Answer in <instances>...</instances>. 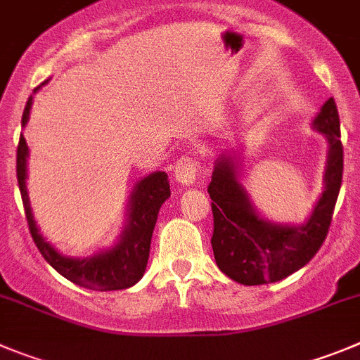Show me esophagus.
Listing matches in <instances>:
<instances>
[{"mask_svg": "<svg viewBox=\"0 0 360 360\" xmlns=\"http://www.w3.org/2000/svg\"><path fill=\"white\" fill-rule=\"evenodd\" d=\"M200 174V162L191 155H184L174 164V178L180 186H193Z\"/></svg>", "mask_w": 360, "mask_h": 360, "instance_id": "esophagus-1", "label": "esophagus"}]
</instances>
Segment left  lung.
I'll return each instance as SVG.
<instances>
[{
	"label": "left lung",
	"mask_w": 360,
	"mask_h": 360,
	"mask_svg": "<svg viewBox=\"0 0 360 360\" xmlns=\"http://www.w3.org/2000/svg\"><path fill=\"white\" fill-rule=\"evenodd\" d=\"M312 127L328 141L325 191L307 223L300 226L260 217L237 180L236 158L230 155L217 158L207 189L214 216L210 245L217 268L236 282L245 285L278 282L302 269L326 239L342 180L341 128L334 98L325 101Z\"/></svg>",
	"instance_id": "obj_1"
}]
</instances>
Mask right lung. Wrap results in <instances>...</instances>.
<instances>
[{"instance_id": "1", "label": "right lung", "mask_w": 360, "mask_h": 360, "mask_svg": "<svg viewBox=\"0 0 360 360\" xmlns=\"http://www.w3.org/2000/svg\"><path fill=\"white\" fill-rule=\"evenodd\" d=\"M39 89L41 85L35 91ZM30 108H32V96L26 101L25 112H22V127L28 123ZM26 158H28V144L21 134L18 144L19 191H21L32 239L41 255L49 262V266L57 269L62 276L71 280L72 283L92 289V291H120V289H128L139 282L146 269L148 257H150L151 233H153L155 223H157L158 209L171 194L167 174L164 171H157V173L148 174L135 186L130 198V207H128L130 212H128L127 226L121 233L120 243L114 248L85 257V259H71V257H64L62 253H58L39 233L34 214L30 209L28 191H26Z\"/></svg>"}]
</instances>
